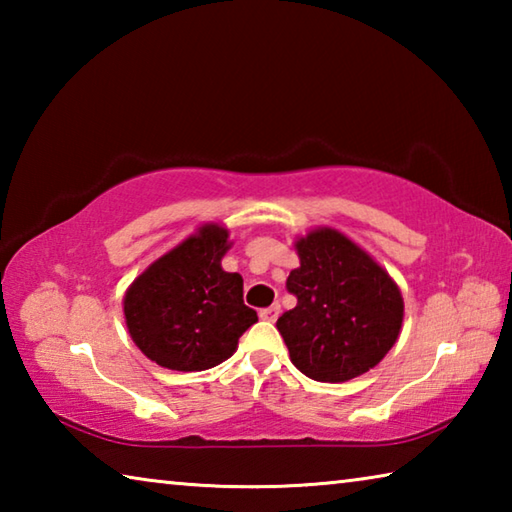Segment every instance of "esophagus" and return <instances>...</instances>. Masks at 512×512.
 <instances>
[{
	"mask_svg": "<svg viewBox=\"0 0 512 512\" xmlns=\"http://www.w3.org/2000/svg\"><path fill=\"white\" fill-rule=\"evenodd\" d=\"M277 316H280V305H271L259 311V318L262 320H268V323H275Z\"/></svg>",
	"mask_w": 512,
	"mask_h": 512,
	"instance_id": "esophagus-1",
	"label": "esophagus"
}]
</instances>
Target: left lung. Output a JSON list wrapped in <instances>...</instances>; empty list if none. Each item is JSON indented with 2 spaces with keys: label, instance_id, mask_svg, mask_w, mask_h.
<instances>
[{
  "label": "left lung",
  "instance_id": "8db88e82",
  "mask_svg": "<svg viewBox=\"0 0 512 512\" xmlns=\"http://www.w3.org/2000/svg\"><path fill=\"white\" fill-rule=\"evenodd\" d=\"M296 250L300 266L287 289L298 305L277 318L293 366L329 384L375 368L402 329L404 300L393 277L332 228L311 230Z\"/></svg>",
  "mask_w": 512,
  "mask_h": 512
}]
</instances>
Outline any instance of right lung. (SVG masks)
Instances as JSON below:
<instances>
[{"instance_id": "obj_1", "label": "right lung", "mask_w": 512, "mask_h": 512, "mask_svg": "<svg viewBox=\"0 0 512 512\" xmlns=\"http://www.w3.org/2000/svg\"><path fill=\"white\" fill-rule=\"evenodd\" d=\"M228 248V230L207 223L128 287L126 327L158 366L180 372L219 366L257 323V311L244 305L241 275L221 268Z\"/></svg>"}]
</instances>
